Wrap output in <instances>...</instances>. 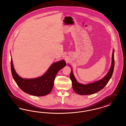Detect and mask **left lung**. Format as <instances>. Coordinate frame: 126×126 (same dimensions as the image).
I'll return each instance as SVG.
<instances>
[{
	"instance_id": "1",
	"label": "left lung",
	"mask_w": 126,
	"mask_h": 126,
	"mask_svg": "<svg viewBox=\"0 0 126 126\" xmlns=\"http://www.w3.org/2000/svg\"><path fill=\"white\" fill-rule=\"evenodd\" d=\"M114 50L112 55V61L110 68L107 75L102 79L91 84H80L78 82L75 78L72 70L70 74V78L72 81V87L74 91L80 95H90L96 93L102 90L107 84L112 77L114 67Z\"/></svg>"
}]
</instances>
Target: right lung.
I'll return each instance as SVG.
<instances>
[{
  "instance_id": "add662e5",
  "label": "right lung",
  "mask_w": 126,
  "mask_h": 126,
  "mask_svg": "<svg viewBox=\"0 0 126 126\" xmlns=\"http://www.w3.org/2000/svg\"><path fill=\"white\" fill-rule=\"evenodd\" d=\"M66 65L65 60L53 63L46 72L41 77L33 79L21 78L16 72L11 58L12 76L19 88L25 93L33 96H45L52 89L54 80L58 72Z\"/></svg>"
}]
</instances>
